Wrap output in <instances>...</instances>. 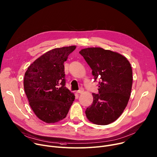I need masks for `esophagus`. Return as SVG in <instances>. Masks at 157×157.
I'll list each match as a JSON object with an SVG mask.
<instances>
[{
	"label": "esophagus",
	"mask_w": 157,
	"mask_h": 157,
	"mask_svg": "<svg viewBox=\"0 0 157 157\" xmlns=\"http://www.w3.org/2000/svg\"><path fill=\"white\" fill-rule=\"evenodd\" d=\"M84 92V89L83 88H80L79 89V90H78V91H77V93H78V94H81V93H82Z\"/></svg>",
	"instance_id": "esophagus-1"
}]
</instances>
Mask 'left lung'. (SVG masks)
Instances as JSON below:
<instances>
[{"instance_id":"left-lung-1","label":"left lung","mask_w":157,"mask_h":157,"mask_svg":"<svg viewBox=\"0 0 157 157\" xmlns=\"http://www.w3.org/2000/svg\"><path fill=\"white\" fill-rule=\"evenodd\" d=\"M92 69L94 80H99V94L85 113L91 123L106 125L123 113L131 95L133 72L125 57L101 48H88L79 51Z\"/></svg>"}]
</instances>
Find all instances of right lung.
Here are the masks:
<instances>
[{
  "mask_svg": "<svg viewBox=\"0 0 157 157\" xmlns=\"http://www.w3.org/2000/svg\"><path fill=\"white\" fill-rule=\"evenodd\" d=\"M76 46L55 48L40 56L28 67L24 88L36 117L47 123L66 118L75 96L65 86L64 63Z\"/></svg>",
  "mask_w": 157,
  "mask_h": 157,
  "instance_id": "right-lung-1",
  "label": "right lung"
}]
</instances>
